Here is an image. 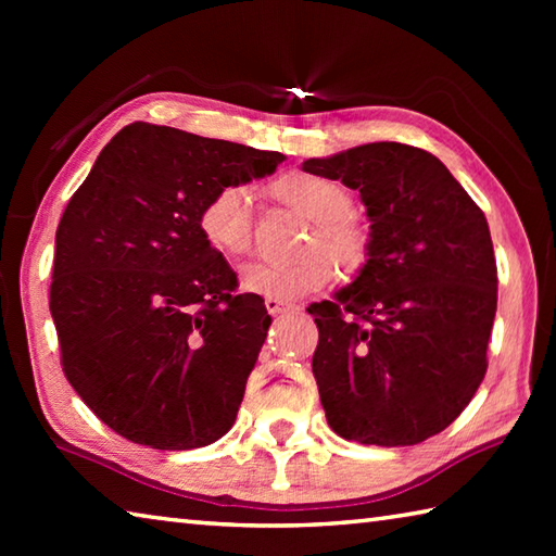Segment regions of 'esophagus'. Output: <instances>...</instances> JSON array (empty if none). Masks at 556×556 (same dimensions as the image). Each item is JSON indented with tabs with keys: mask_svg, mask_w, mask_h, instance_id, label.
<instances>
[{
	"mask_svg": "<svg viewBox=\"0 0 556 556\" xmlns=\"http://www.w3.org/2000/svg\"><path fill=\"white\" fill-rule=\"evenodd\" d=\"M265 306H267V312H269L271 316H277V314H281V312H294V308H296V306L287 304V301H279V299H271V296L265 299Z\"/></svg>",
	"mask_w": 556,
	"mask_h": 556,
	"instance_id": "34e87169",
	"label": "esophagus"
}]
</instances>
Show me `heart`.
<instances>
[{
    "instance_id": "heart-1",
    "label": "heart",
    "mask_w": 556,
    "mask_h": 556,
    "mask_svg": "<svg viewBox=\"0 0 556 556\" xmlns=\"http://www.w3.org/2000/svg\"><path fill=\"white\" fill-rule=\"evenodd\" d=\"M271 195L291 211L312 220V232L304 242L308 255L294 262H252L242 269L240 285L257 296L294 301L324 289L333 279L336 267L343 275H357L370 262L372 230L363 218L351 213L353 195L343 184L304 168L277 176L269 184ZM199 232L203 242L225 260L244 257L252 248L250 195L238 184L218 186L199 208ZM314 249L326 251L328 261Z\"/></svg>"
}]
</instances>
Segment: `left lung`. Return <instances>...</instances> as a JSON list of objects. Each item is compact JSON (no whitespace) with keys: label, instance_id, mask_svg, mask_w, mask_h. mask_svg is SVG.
<instances>
[{"label":"left lung","instance_id":"8db88e82","mask_svg":"<svg viewBox=\"0 0 556 556\" xmlns=\"http://www.w3.org/2000/svg\"><path fill=\"white\" fill-rule=\"evenodd\" d=\"M304 172L361 191L372 223L357 279L306 308L328 427L361 444H419L485 378L497 306L485 215L434 154L409 144H363L308 159Z\"/></svg>","mask_w":556,"mask_h":556}]
</instances>
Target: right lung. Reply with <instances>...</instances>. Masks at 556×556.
Here are the masks:
<instances>
[{"label": "right lung", "instance_id": "obj_1", "mask_svg": "<svg viewBox=\"0 0 556 556\" xmlns=\"http://www.w3.org/2000/svg\"><path fill=\"white\" fill-rule=\"evenodd\" d=\"M279 152L135 122L102 149L55 230L51 316L65 380L135 444L184 451L235 425L271 318L203 242L199 208Z\"/></svg>", "mask_w": 556, "mask_h": 556}]
</instances>
